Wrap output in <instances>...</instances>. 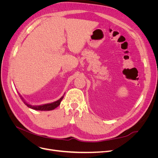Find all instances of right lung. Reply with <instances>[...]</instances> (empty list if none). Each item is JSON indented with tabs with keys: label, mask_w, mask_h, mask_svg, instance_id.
<instances>
[{
	"label": "right lung",
	"mask_w": 158,
	"mask_h": 158,
	"mask_svg": "<svg viewBox=\"0 0 158 158\" xmlns=\"http://www.w3.org/2000/svg\"><path fill=\"white\" fill-rule=\"evenodd\" d=\"M20 97L23 100V98L21 96H20ZM63 98H64V96L61 97L59 100H57L56 102H55L53 103L45 104V105H43V106H31V105L28 104L26 102H25L24 101H23V102L28 107H30L31 109H35V110H38V111H51V110L54 109H55L56 107H57L59 106V105L60 104L62 99H63Z\"/></svg>",
	"instance_id": "obj_1"
}]
</instances>
